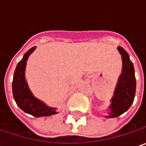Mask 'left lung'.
<instances>
[{"mask_svg": "<svg viewBox=\"0 0 146 146\" xmlns=\"http://www.w3.org/2000/svg\"><path fill=\"white\" fill-rule=\"evenodd\" d=\"M117 50L122 56L123 69L114 91V96L111 100V103L109 106L111 111L108 116H106L108 118L117 117L124 113L133 104L136 90L133 62L129 59V54L123 47L118 46Z\"/></svg>", "mask_w": 146, "mask_h": 146, "instance_id": "8db88e82", "label": "left lung"}]
</instances>
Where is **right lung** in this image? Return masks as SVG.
Returning <instances> with one entry per match:
<instances>
[{
	"mask_svg": "<svg viewBox=\"0 0 146 146\" xmlns=\"http://www.w3.org/2000/svg\"><path fill=\"white\" fill-rule=\"evenodd\" d=\"M35 46L29 49L24 55L23 59L17 63L13 81V94L17 105L26 113L34 117H49L58 113L56 109L50 107L44 102L35 97L30 91L25 79V68L27 60L29 55L35 50Z\"/></svg>",
	"mask_w": 146,
	"mask_h": 146,
	"instance_id": "right-lung-1",
	"label": "right lung"
}]
</instances>
